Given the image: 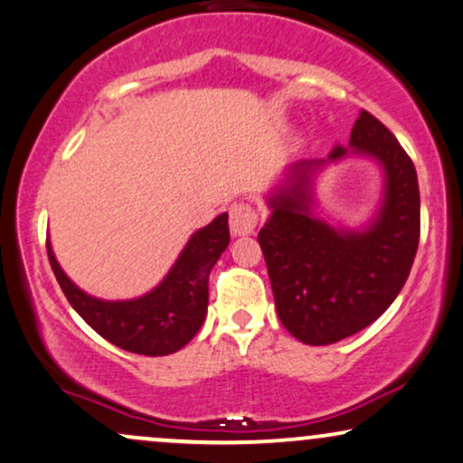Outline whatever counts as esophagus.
<instances>
[{"label":"esophagus","mask_w":463,"mask_h":463,"mask_svg":"<svg viewBox=\"0 0 463 463\" xmlns=\"http://www.w3.org/2000/svg\"><path fill=\"white\" fill-rule=\"evenodd\" d=\"M231 232L235 237L252 235L256 224H259V213H256L252 204L235 203L231 204Z\"/></svg>","instance_id":"esophagus-1"}]
</instances>
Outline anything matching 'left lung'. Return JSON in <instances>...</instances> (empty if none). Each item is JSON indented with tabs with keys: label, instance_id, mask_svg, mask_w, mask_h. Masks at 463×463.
Returning <instances> with one entry per match:
<instances>
[{
	"label": "left lung",
	"instance_id": "obj_1",
	"mask_svg": "<svg viewBox=\"0 0 463 463\" xmlns=\"http://www.w3.org/2000/svg\"><path fill=\"white\" fill-rule=\"evenodd\" d=\"M349 146L288 165L285 183L267 196L271 215L259 232L278 317L306 345L343 341L386 313L419 250L420 194L408 153L364 109ZM347 152L375 158L384 170L381 211L362 232L334 229L312 213L316 172Z\"/></svg>",
	"mask_w": 463,
	"mask_h": 463
}]
</instances>
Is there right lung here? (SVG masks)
Here are the masks:
<instances>
[{"label": "right lung", "mask_w": 463, "mask_h": 463, "mask_svg": "<svg viewBox=\"0 0 463 463\" xmlns=\"http://www.w3.org/2000/svg\"><path fill=\"white\" fill-rule=\"evenodd\" d=\"M228 241V213H222L194 232L168 276L153 291L125 302H105L83 293L64 274L49 241L47 254L69 304L105 341L131 354L168 355L185 347L204 323L209 274Z\"/></svg>", "instance_id": "obj_1"}]
</instances>
